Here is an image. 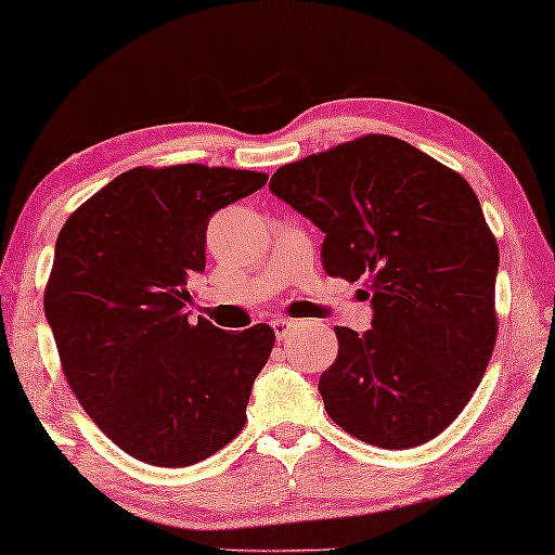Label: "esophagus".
I'll use <instances>...</instances> for the list:
<instances>
[{
    "label": "esophagus",
    "mask_w": 555,
    "mask_h": 555,
    "mask_svg": "<svg viewBox=\"0 0 555 555\" xmlns=\"http://www.w3.org/2000/svg\"><path fill=\"white\" fill-rule=\"evenodd\" d=\"M270 324H272V332H275L278 339H285V334L289 332V326H293V322L283 320V317H278V320H272Z\"/></svg>",
    "instance_id": "1"
}]
</instances>
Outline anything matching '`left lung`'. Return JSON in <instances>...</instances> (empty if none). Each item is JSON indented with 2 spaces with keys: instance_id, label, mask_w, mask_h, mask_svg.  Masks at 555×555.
<instances>
[{
  "instance_id": "obj_1",
  "label": "left lung",
  "mask_w": 555,
  "mask_h": 555,
  "mask_svg": "<svg viewBox=\"0 0 555 555\" xmlns=\"http://www.w3.org/2000/svg\"><path fill=\"white\" fill-rule=\"evenodd\" d=\"M324 233L330 278L363 280L374 320L334 326L326 413L386 450L433 440L469 403L496 341V238L457 171L390 134L289 162L270 179Z\"/></svg>"
}]
</instances>
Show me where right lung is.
<instances>
[{
	"mask_svg": "<svg viewBox=\"0 0 555 555\" xmlns=\"http://www.w3.org/2000/svg\"><path fill=\"white\" fill-rule=\"evenodd\" d=\"M266 181L229 167H134L63 223L43 310L78 403L134 460L196 465L248 421L275 332L192 324L184 307L211 216Z\"/></svg>",
	"mask_w": 555,
	"mask_h": 555,
	"instance_id": "1",
	"label": "right lung"
}]
</instances>
